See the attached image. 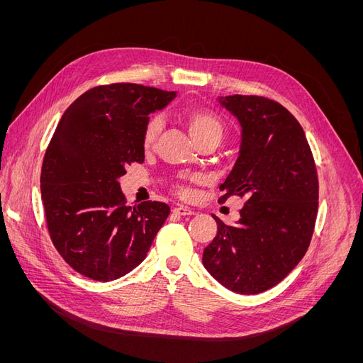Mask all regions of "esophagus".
Listing matches in <instances>:
<instances>
[{"label":"esophagus","mask_w":363,"mask_h":363,"mask_svg":"<svg viewBox=\"0 0 363 363\" xmlns=\"http://www.w3.org/2000/svg\"><path fill=\"white\" fill-rule=\"evenodd\" d=\"M172 213L179 215V216H186V215H194V211L189 207H185V206H175L174 208H172Z\"/></svg>","instance_id":"1"}]
</instances>
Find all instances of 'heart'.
Wrapping results in <instances>:
<instances>
[{
  "instance_id": "b5f03b06",
  "label": "heart",
  "mask_w": 363,
  "mask_h": 363,
  "mask_svg": "<svg viewBox=\"0 0 363 363\" xmlns=\"http://www.w3.org/2000/svg\"><path fill=\"white\" fill-rule=\"evenodd\" d=\"M184 121L189 133H191V137L199 145L207 141H215L219 144V141L223 137V132H225L223 123L212 111L199 108V107L188 108L184 114ZM160 130H162V121L159 116H151L145 122L141 133V145L145 151L155 147ZM175 191L181 197H189L193 194L191 188L185 184H177Z\"/></svg>"
}]
</instances>
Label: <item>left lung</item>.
I'll return each mask as SVG.
<instances>
[{
	"mask_svg": "<svg viewBox=\"0 0 363 363\" xmlns=\"http://www.w3.org/2000/svg\"><path fill=\"white\" fill-rule=\"evenodd\" d=\"M242 128L238 160L219 186V203L245 199L240 220L218 223L203 252L204 268L223 287L257 294L287 277L306 255L318 215L312 150L293 114L260 95L219 99Z\"/></svg>",
	"mask_w": 363,
	"mask_h": 363,
	"instance_id": "obj_1",
	"label": "left lung"
}]
</instances>
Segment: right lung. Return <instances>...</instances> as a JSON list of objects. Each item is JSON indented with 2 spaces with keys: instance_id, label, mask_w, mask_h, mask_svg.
Instances as JSON below:
<instances>
[{
  "instance_id": "obj_1",
  "label": "right lung",
  "mask_w": 363,
  "mask_h": 363,
  "mask_svg": "<svg viewBox=\"0 0 363 363\" xmlns=\"http://www.w3.org/2000/svg\"><path fill=\"white\" fill-rule=\"evenodd\" d=\"M174 97L138 84L99 85L63 113L44 156L41 196L55 250L78 274L107 282L145 259L170 207L151 200L130 207L118 179L144 162L148 114Z\"/></svg>"
}]
</instances>
